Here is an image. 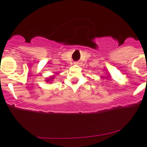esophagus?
I'll return each instance as SVG.
<instances>
[{"mask_svg":"<svg viewBox=\"0 0 147 147\" xmlns=\"http://www.w3.org/2000/svg\"><path fill=\"white\" fill-rule=\"evenodd\" d=\"M75 64H76V63H75Z\"/></svg>","mask_w":147,"mask_h":147,"instance_id":"1","label":"esophagus"}]
</instances>
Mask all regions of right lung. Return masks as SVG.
Masks as SVG:
<instances>
[{
  "label": "right lung",
  "instance_id": "1",
  "mask_svg": "<svg viewBox=\"0 0 147 147\" xmlns=\"http://www.w3.org/2000/svg\"><path fill=\"white\" fill-rule=\"evenodd\" d=\"M53 79H54V78H53V77H51V78H48V79L46 80V82H49V81H51V80H53Z\"/></svg>",
  "mask_w": 147,
  "mask_h": 147
}]
</instances>
